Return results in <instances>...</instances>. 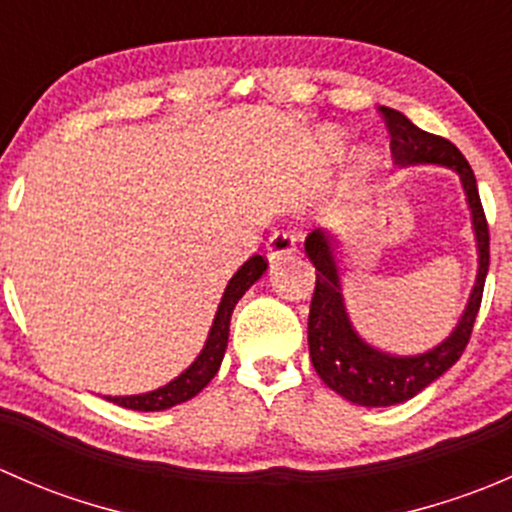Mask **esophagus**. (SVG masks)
Segmentation results:
<instances>
[{
  "mask_svg": "<svg viewBox=\"0 0 512 512\" xmlns=\"http://www.w3.org/2000/svg\"><path fill=\"white\" fill-rule=\"evenodd\" d=\"M297 252V237L289 230H275L267 240V260L280 262Z\"/></svg>",
  "mask_w": 512,
  "mask_h": 512,
  "instance_id": "34e87169",
  "label": "esophagus"
}]
</instances>
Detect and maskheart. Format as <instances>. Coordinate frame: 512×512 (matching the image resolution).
Listing matches in <instances>:
<instances>
[{
  "label": "heart",
  "instance_id": "heart-1",
  "mask_svg": "<svg viewBox=\"0 0 512 512\" xmlns=\"http://www.w3.org/2000/svg\"><path fill=\"white\" fill-rule=\"evenodd\" d=\"M324 143H327L324 148H327L329 156H339V153H342V138H337L334 133H329L327 141H324Z\"/></svg>",
  "mask_w": 512,
  "mask_h": 512
}]
</instances>
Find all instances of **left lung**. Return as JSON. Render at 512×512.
Listing matches in <instances>:
<instances>
[{
	"label": "left lung",
	"mask_w": 512,
	"mask_h": 512,
	"mask_svg": "<svg viewBox=\"0 0 512 512\" xmlns=\"http://www.w3.org/2000/svg\"><path fill=\"white\" fill-rule=\"evenodd\" d=\"M379 116L384 118L386 131L391 136V153L396 163H441L461 175L478 240V277L466 312L446 342L421 356H391L361 342L359 334L352 329L347 309H344L332 237L322 230L309 232L304 250L317 270V285H314L312 304H309V356L324 384L359 406H394L414 399L418 391L433 384L461 359L471 342L490 265L488 220L480 205L476 175L463 153L446 138L421 131L394 108L381 106Z\"/></svg>",
	"instance_id": "8db88e82"
}]
</instances>
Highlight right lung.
Masks as SVG:
<instances>
[{"label": "right lung", "instance_id": "obj_1", "mask_svg": "<svg viewBox=\"0 0 512 512\" xmlns=\"http://www.w3.org/2000/svg\"><path fill=\"white\" fill-rule=\"evenodd\" d=\"M265 270H267V260L262 255H255L235 272V277H232L230 285L225 289L223 302H220L218 307V314H215V322H213V329H210L208 342H205V349L200 352L198 359L190 364V369H185L178 379L160 386L156 391H148V394H141V396H108V401L133 411H163V409H170V406L193 399L195 394H200L220 369V361H223V354L227 347V332H230V317L237 299L255 285L257 280H260Z\"/></svg>", "mask_w": 512, "mask_h": 512}]
</instances>
